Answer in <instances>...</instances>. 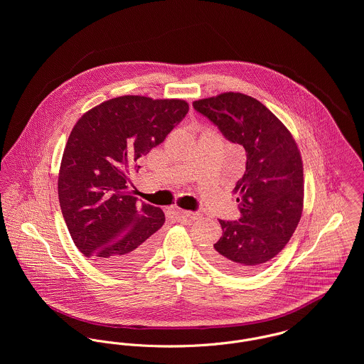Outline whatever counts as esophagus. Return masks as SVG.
<instances>
[{
  "mask_svg": "<svg viewBox=\"0 0 364 364\" xmlns=\"http://www.w3.org/2000/svg\"><path fill=\"white\" fill-rule=\"evenodd\" d=\"M182 214H183V217H186L188 220H198V218H200L202 217V214L199 213V211H188V210H182L181 211Z\"/></svg>",
  "mask_w": 364,
  "mask_h": 364,
  "instance_id": "esophagus-1",
  "label": "esophagus"
}]
</instances>
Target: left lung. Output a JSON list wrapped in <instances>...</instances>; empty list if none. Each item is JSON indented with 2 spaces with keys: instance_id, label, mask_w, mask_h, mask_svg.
<instances>
[{
  "instance_id": "left-lung-1",
  "label": "left lung",
  "mask_w": 364,
  "mask_h": 364,
  "mask_svg": "<svg viewBox=\"0 0 364 364\" xmlns=\"http://www.w3.org/2000/svg\"><path fill=\"white\" fill-rule=\"evenodd\" d=\"M193 107L247 153L245 173L234 188L241 195V217L218 220L223 235L206 255L227 273H254L286 247L301 218L300 151L286 126L252 97L225 92L195 101Z\"/></svg>"
}]
</instances>
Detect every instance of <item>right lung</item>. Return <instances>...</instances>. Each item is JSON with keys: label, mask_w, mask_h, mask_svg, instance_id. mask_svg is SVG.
I'll return each instance as SVG.
<instances>
[{"label": "right lung", "mask_w": 364, "mask_h": 364, "mask_svg": "<svg viewBox=\"0 0 364 364\" xmlns=\"http://www.w3.org/2000/svg\"><path fill=\"white\" fill-rule=\"evenodd\" d=\"M188 110L181 100L126 95L88 110L71 130L58 173L60 208L75 247L105 270L137 267L154 251L165 214L132 196L129 175Z\"/></svg>", "instance_id": "right-lung-1"}]
</instances>
